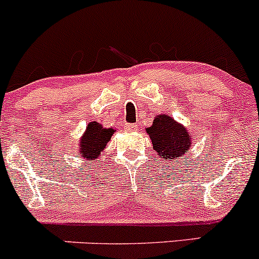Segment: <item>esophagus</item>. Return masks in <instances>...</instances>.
Here are the masks:
<instances>
[{"label":"esophagus","instance_id":"1","mask_svg":"<svg viewBox=\"0 0 259 259\" xmlns=\"http://www.w3.org/2000/svg\"><path fill=\"white\" fill-rule=\"evenodd\" d=\"M125 129L129 130V132H135V130H138V125L137 124H125Z\"/></svg>","mask_w":259,"mask_h":259}]
</instances>
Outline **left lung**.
Wrapping results in <instances>:
<instances>
[{
    "label": "left lung",
    "instance_id": "left-lung-1",
    "mask_svg": "<svg viewBox=\"0 0 259 259\" xmlns=\"http://www.w3.org/2000/svg\"><path fill=\"white\" fill-rule=\"evenodd\" d=\"M146 133L150 135L153 149L164 160L180 158L192 144L187 129L168 115H158Z\"/></svg>",
    "mask_w": 259,
    "mask_h": 259
}]
</instances>
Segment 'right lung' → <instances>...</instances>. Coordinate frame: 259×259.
I'll list each match as a JSON object with an SVG mask.
<instances>
[{"label": "right lung", "mask_w": 259, "mask_h": 259, "mask_svg": "<svg viewBox=\"0 0 259 259\" xmlns=\"http://www.w3.org/2000/svg\"><path fill=\"white\" fill-rule=\"evenodd\" d=\"M113 134L114 129H105L96 121L90 122L80 140V155L88 159H95L100 155Z\"/></svg>", "instance_id": "1"}]
</instances>
